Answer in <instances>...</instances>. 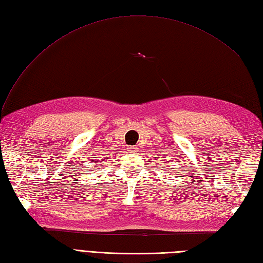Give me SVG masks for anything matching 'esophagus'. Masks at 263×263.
<instances>
[{"instance_id": "34e87169", "label": "esophagus", "mask_w": 263, "mask_h": 263, "mask_svg": "<svg viewBox=\"0 0 263 263\" xmlns=\"http://www.w3.org/2000/svg\"><path fill=\"white\" fill-rule=\"evenodd\" d=\"M137 150V147L136 146H130L128 147V151L129 153H133V151H136Z\"/></svg>"}]
</instances>
